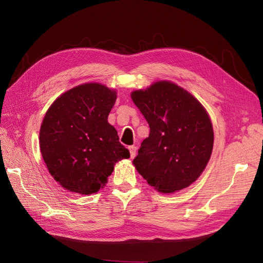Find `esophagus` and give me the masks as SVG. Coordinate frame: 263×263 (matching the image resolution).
<instances>
[{
  "label": "esophagus",
  "instance_id": "esophagus-1",
  "mask_svg": "<svg viewBox=\"0 0 263 263\" xmlns=\"http://www.w3.org/2000/svg\"><path fill=\"white\" fill-rule=\"evenodd\" d=\"M128 149H129V153H130V158H134L135 156H136V153H137L136 147H135V146H129Z\"/></svg>",
  "mask_w": 263,
  "mask_h": 263
}]
</instances>
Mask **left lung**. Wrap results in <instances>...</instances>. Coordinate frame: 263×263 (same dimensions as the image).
<instances>
[{
  "instance_id": "obj_1",
  "label": "left lung",
  "mask_w": 263,
  "mask_h": 263,
  "mask_svg": "<svg viewBox=\"0 0 263 263\" xmlns=\"http://www.w3.org/2000/svg\"><path fill=\"white\" fill-rule=\"evenodd\" d=\"M132 100L149 124L133 163L161 193L187 187L201 176L214 144L212 122L193 95L169 81L134 91Z\"/></svg>"
}]
</instances>
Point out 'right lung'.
Returning a JSON list of instances; mask_svg holds the SVG:
<instances>
[{
  "instance_id": "1",
  "label": "right lung",
  "mask_w": 263,
  "mask_h": 263,
  "mask_svg": "<svg viewBox=\"0 0 263 263\" xmlns=\"http://www.w3.org/2000/svg\"><path fill=\"white\" fill-rule=\"evenodd\" d=\"M115 101V91L86 83L63 93L47 110L39 145L47 168L62 187L84 195L97 193L114 164L129 158L107 122Z\"/></svg>"
}]
</instances>
